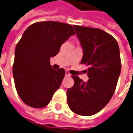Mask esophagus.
Here are the masks:
<instances>
[{
  "mask_svg": "<svg viewBox=\"0 0 133 133\" xmlns=\"http://www.w3.org/2000/svg\"><path fill=\"white\" fill-rule=\"evenodd\" d=\"M65 75H66V76H70V75H71L70 73L68 71H66V72H65Z\"/></svg>",
  "mask_w": 133,
  "mask_h": 133,
  "instance_id": "obj_1",
  "label": "esophagus"
}]
</instances>
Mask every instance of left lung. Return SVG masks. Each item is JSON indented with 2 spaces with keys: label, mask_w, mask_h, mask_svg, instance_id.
I'll use <instances>...</instances> for the list:
<instances>
[{
  "label": "left lung",
  "mask_w": 133,
  "mask_h": 133,
  "mask_svg": "<svg viewBox=\"0 0 133 133\" xmlns=\"http://www.w3.org/2000/svg\"><path fill=\"white\" fill-rule=\"evenodd\" d=\"M83 48L82 64H86L89 81L72 75L75 83L67 89V102L75 114H96L113 97L121 72V58L116 40L99 28L73 25Z\"/></svg>",
  "instance_id": "obj_1"
}]
</instances>
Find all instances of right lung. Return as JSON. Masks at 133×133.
I'll return each instance as SVG.
<instances>
[{"mask_svg":"<svg viewBox=\"0 0 133 133\" xmlns=\"http://www.w3.org/2000/svg\"><path fill=\"white\" fill-rule=\"evenodd\" d=\"M74 34L71 25L53 21L34 23L23 33L15 48L13 77L19 97L27 105L47 106L59 89L65 70L53 69L50 59Z\"/></svg>","mask_w":133,"mask_h":133,"instance_id":"add662e5","label":"right lung"}]
</instances>
